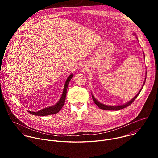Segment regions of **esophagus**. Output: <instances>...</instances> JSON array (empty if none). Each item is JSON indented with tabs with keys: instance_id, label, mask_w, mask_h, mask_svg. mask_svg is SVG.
I'll list each match as a JSON object with an SVG mask.
<instances>
[{
	"instance_id": "34e87169",
	"label": "esophagus",
	"mask_w": 158,
	"mask_h": 158,
	"mask_svg": "<svg viewBox=\"0 0 158 158\" xmlns=\"http://www.w3.org/2000/svg\"><path fill=\"white\" fill-rule=\"evenodd\" d=\"M82 67H84V66H82Z\"/></svg>"
}]
</instances>
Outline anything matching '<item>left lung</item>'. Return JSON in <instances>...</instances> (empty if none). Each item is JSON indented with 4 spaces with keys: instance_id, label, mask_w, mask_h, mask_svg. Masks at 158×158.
Returning <instances> with one entry per match:
<instances>
[{
    "instance_id": "obj_1",
    "label": "left lung",
    "mask_w": 158,
    "mask_h": 158,
    "mask_svg": "<svg viewBox=\"0 0 158 158\" xmlns=\"http://www.w3.org/2000/svg\"><path fill=\"white\" fill-rule=\"evenodd\" d=\"M134 35H136V34H134ZM137 39H138V37H137ZM144 59H145V56H144ZM146 76H145V79H144V83H143V86H142V87L141 88V89L139 90V91L138 93V94L135 96L132 99H131L129 101H128V102H127L126 103H125V104H121V105H118V106H109V105H106V104H102V103H101L99 101H98L94 97V96H93V94L91 93V94H92V98H93V101L94 102V103L99 107V109H104V110H120V109H123V108H125V107H127L128 106H129V105H131L132 102H133V101L136 99V98L138 96V95L139 94V93H141V90H142V89H143V86H144V84H145V82H146Z\"/></svg>"
}]
</instances>
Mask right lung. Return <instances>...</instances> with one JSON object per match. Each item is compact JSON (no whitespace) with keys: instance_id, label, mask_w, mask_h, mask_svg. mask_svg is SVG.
I'll list each match as a JSON object with an SVG mask.
<instances>
[{"instance_id":"1","label":"right lung","mask_w":158,"mask_h":158,"mask_svg":"<svg viewBox=\"0 0 158 158\" xmlns=\"http://www.w3.org/2000/svg\"><path fill=\"white\" fill-rule=\"evenodd\" d=\"M73 74H71L69 77H67L64 86V89L62 91V93L61 95V97L60 99L58 101V102L51 106L45 107L40 110H38L37 112H32V111H28L29 113L32 114V115L34 116H48V115H51V114H57V112H59V110L61 109L62 106L64 104L65 101V97H66V93H67V87H68V84L73 77Z\"/></svg>"}]
</instances>
